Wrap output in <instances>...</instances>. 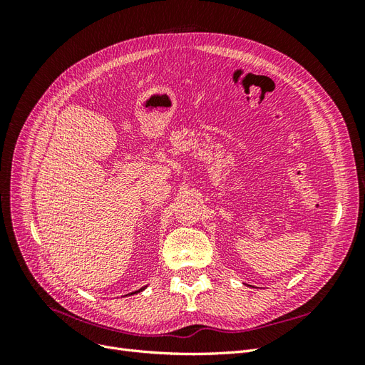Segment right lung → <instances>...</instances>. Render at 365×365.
Instances as JSON below:
<instances>
[{
    "mask_svg": "<svg viewBox=\"0 0 365 365\" xmlns=\"http://www.w3.org/2000/svg\"><path fill=\"white\" fill-rule=\"evenodd\" d=\"M145 288H146V286H145ZM145 288H141V289H138V291H135V292H132V294H137V292H140V291H143V289H145Z\"/></svg>",
    "mask_w": 365,
    "mask_h": 365,
    "instance_id": "1",
    "label": "right lung"
}]
</instances>
